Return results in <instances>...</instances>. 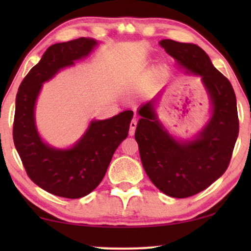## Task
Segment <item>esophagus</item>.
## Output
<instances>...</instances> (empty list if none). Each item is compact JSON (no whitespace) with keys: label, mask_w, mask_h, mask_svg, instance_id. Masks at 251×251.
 <instances>
[{"label":"esophagus","mask_w":251,"mask_h":251,"mask_svg":"<svg viewBox=\"0 0 251 251\" xmlns=\"http://www.w3.org/2000/svg\"><path fill=\"white\" fill-rule=\"evenodd\" d=\"M136 128H137V121H136V119H135V120H132L131 122H130V130H129L130 136H132L133 133H135Z\"/></svg>","instance_id":"1"}]
</instances>
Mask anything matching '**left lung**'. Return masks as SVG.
<instances>
[{"instance_id":"1","label":"left lung","mask_w":251,"mask_h":251,"mask_svg":"<svg viewBox=\"0 0 251 251\" xmlns=\"http://www.w3.org/2000/svg\"><path fill=\"white\" fill-rule=\"evenodd\" d=\"M160 46L185 74L201 77L211 101L210 119L190 140L168 132L157 116L155 98L138 108L142 118L135 138L147 176L164 194L184 199L205 190L227 169L239 135L236 98L229 81L197 44L162 40Z\"/></svg>"}]
</instances>
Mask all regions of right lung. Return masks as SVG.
Returning a JSON list of instances; mask_svg holds the SVG:
<instances>
[{
  "label": "right lung",
  "instance_id": "obj_1",
  "mask_svg": "<svg viewBox=\"0 0 251 251\" xmlns=\"http://www.w3.org/2000/svg\"><path fill=\"white\" fill-rule=\"evenodd\" d=\"M97 44L90 37L52 44L24 78L16 97L13 143L17 152L30 179L57 197L78 199L91 193L104 178L116 149L128 137L132 111L107 120H92L70 149L50 146L37 132L35 104L44 82L87 57Z\"/></svg>",
  "mask_w": 251,
  "mask_h": 251
}]
</instances>
